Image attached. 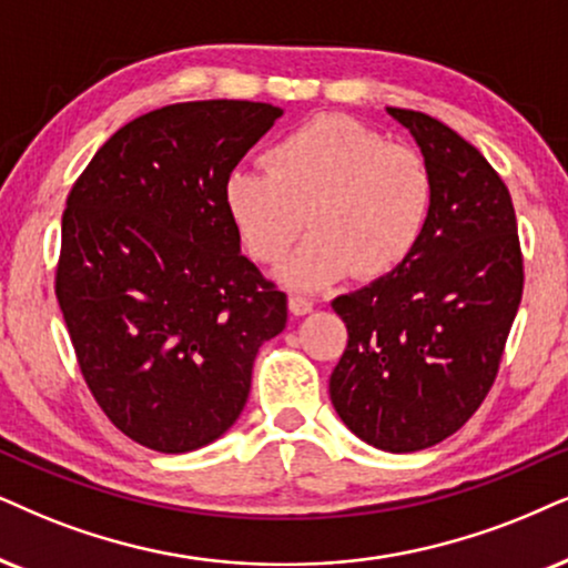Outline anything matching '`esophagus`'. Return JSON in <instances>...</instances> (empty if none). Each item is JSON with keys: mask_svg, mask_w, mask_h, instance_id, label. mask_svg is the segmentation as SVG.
Instances as JSON below:
<instances>
[{"mask_svg": "<svg viewBox=\"0 0 568 568\" xmlns=\"http://www.w3.org/2000/svg\"><path fill=\"white\" fill-rule=\"evenodd\" d=\"M288 308L293 314H296V317H301V314H308L314 308V301L312 298H306V296H301V293H293V296L288 298Z\"/></svg>", "mask_w": 568, "mask_h": 568, "instance_id": "obj_1", "label": "esophagus"}]
</instances>
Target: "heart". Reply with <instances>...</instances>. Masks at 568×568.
<instances>
[{"mask_svg": "<svg viewBox=\"0 0 568 568\" xmlns=\"http://www.w3.org/2000/svg\"><path fill=\"white\" fill-rule=\"evenodd\" d=\"M267 170L227 172V217L260 264H277L291 288L320 291L354 275L383 277L408 262L433 214L435 183L425 156L390 143L358 120L320 114L264 154Z\"/></svg>", "mask_w": 568, "mask_h": 568, "instance_id": "heart-1", "label": "heart"}]
</instances>
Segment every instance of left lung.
Returning <instances> with one entry per match:
<instances>
[{
  "mask_svg": "<svg viewBox=\"0 0 568 568\" xmlns=\"http://www.w3.org/2000/svg\"><path fill=\"white\" fill-rule=\"evenodd\" d=\"M387 114L412 131L433 172V214L406 264L333 301L348 346L329 398L364 443L412 454L462 429L490 393L524 260L511 193L490 162L425 112Z\"/></svg>",
  "mask_w": 568,
  "mask_h": 568,
  "instance_id": "obj_1",
  "label": "left lung"
}]
</instances>
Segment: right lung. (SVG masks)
<instances>
[{
    "label": "right lung",
    "instance_id": "add662e5",
    "mask_svg": "<svg viewBox=\"0 0 568 568\" xmlns=\"http://www.w3.org/2000/svg\"><path fill=\"white\" fill-rule=\"evenodd\" d=\"M280 106L241 99L146 112L68 196L54 293L91 396L131 440L185 454L239 419L288 298L241 254L225 178Z\"/></svg>",
    "mask_w": 568,
    "mask_h": 568
}]
</instances>
